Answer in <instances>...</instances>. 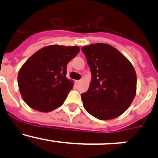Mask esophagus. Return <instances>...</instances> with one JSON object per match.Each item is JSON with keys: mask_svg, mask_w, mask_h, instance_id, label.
Listing matches in <instances>:
<instances>
[{"mask_svg": "<svg viewBox=\"0 0 158 158\" xmlns=\"http://www.w3.org/2000/svg\"><path fill=\"white\" fill-rule=\"evenodd\" d=\"M81 82H82V81H81V80H77V81H76V85H79V84L81 83Z\"/></svg>", "mask_w": 158, "mask_h": 158, "instance_id": "esophagus-1", "label": "esophagus"}]
</instances>
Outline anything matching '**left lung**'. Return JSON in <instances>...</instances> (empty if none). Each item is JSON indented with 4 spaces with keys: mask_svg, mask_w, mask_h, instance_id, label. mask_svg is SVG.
Wrapping results in <instances>:
<instances>
[{
    "mask_svg": "<svg viewBox=\"0 0 158 158\" xmlns=\"http://www.w3.org/2000/svg\"><path fill=\"white\" fill-rule=\"evenodd\" d=\"M92 80L82 102L90 114L110 120L123 114L136 95L137 76L133 65L117 49L106 44L82 47Z\"/></svg>",
    "mask_w": 158,
    "mask_h": 158,
    "instance_id": "1",
    "label": "left lung"
}]
</instances>
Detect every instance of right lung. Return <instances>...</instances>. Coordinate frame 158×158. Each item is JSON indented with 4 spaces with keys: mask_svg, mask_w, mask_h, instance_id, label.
I'll return each instance as SVG.
<instances>
[{
    "mask_svg": "<svg viewBox=\"0 0 158 158\" xmlns=\"http://www.w3.org/2000/svg\"><path fill=\"white\" fill-rule=\"evenodd\" d=\"M79 52L77 46L49 45L25 62L17 82L23 101L31 109L49 112L63 104L74 85L66 76L67 64Z\"/></svg>",
    "mask_w": 158,
    "mask_h": 158,
    "instance_id": "right-lung-1",
    "label": "right lung"
}]
</instances>
